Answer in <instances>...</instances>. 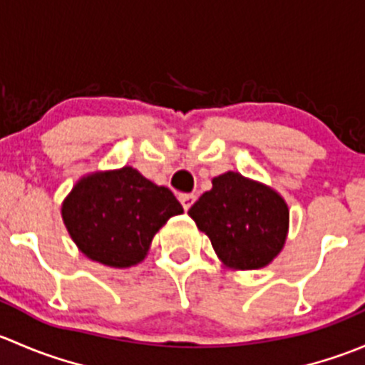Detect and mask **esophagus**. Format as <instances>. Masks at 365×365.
Segmentation results:
<instances>
[{
    "mask_svg": "<svg viewBox=\"0 0 365 365\" xmlns=\"http://www.w3.org/2000/svg\"><path fill=\"white\" fill-rule=\"evenodd\" d=\"M194 201H196V196H194V194H183V196H180V203H182L185 212L194 205Z\"/></svg>",
    "mask_w": 365,
    "mask_h": 365,
    "instance_id": "34e87169",
    "label": "esophagus"
}]
</instances>
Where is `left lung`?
<instances>
[{
    "label": "left lung",
    "mask_w": 365,
    "mask_h": 365,
    "mask_svg": "<svg viewBox=\"0 0 365 365\" xmlns=\"http://www.w3.org/2000/svg\"><path fill=\"white\" fill-rule=\"evenodd\" d=\"M212 185L189 215L208 235L224 264L238 270L267 267L286 242L288 205L270 187L240 173H224Z\"/></svg>",
    "instance_id": "1"
}]
</instances>
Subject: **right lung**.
I'll use <instances>...</instances> for the list:
<instances>
[{
  "instance_id": "right-lung-1",
  "label": "right lung",
  "mask_w": 365,
  "mask_h": 365,
  "mask_svg": "<svg viewBox=\"0 0 365 365\" xmlns=\"http://www.w3.org/2000/svg\"><path fill=\"white\" fill-rule=\"evenodd\" d=\"M182 212L168 187L155 185L128 165L77 182L61 208L81 252L116 268L145 259L157 231Z\"/></svg>"
}]
</instances>
